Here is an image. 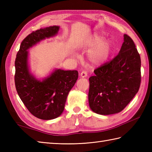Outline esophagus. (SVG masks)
Wrapping results in <instances>:
<instances>
[{"label": "esophagus", "instance_id": "esophagus-1", "mask_svg": "<svg viewBox=\"0 0 152 152\" xmlns=\"http://www.w3.org/2000/svg\"><path fill=\"white\" fill-rule=\"evenodd\" d=\"M80 76L82 77V78H85V77L88 76V72L85 70H83L82 72L80 74Z\"/></svg>", "mask_w": 152, "mask_h": 152}]
</instances>
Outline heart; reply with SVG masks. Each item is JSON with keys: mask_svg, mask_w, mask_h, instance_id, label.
Segmentation results:
<instances>
[{"mask_svg": "<svg viewBox=\"0 0 152 152\" xmlns=\"http://www.w3.org/2000/svg\"><path fill=\"white\" fill-rule=\"evenodd\" d=\"M102 37L94 35L89 38L85 46L93 48L89 53V59L93 64H101L108 59L111 52V44L108 41H102Z\"/></svg>", "mask_w": 152, "mask_h": 152, "instance_id": "heart-1", "label": "heart"}]
</instances>
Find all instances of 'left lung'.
Listing matches in <instances>:
<instances>
[{
	"mask_svg": "<svg viewBox=\"0 0 152 152\" xmlns=\"http://www.w3.org/2000/svg\"><path fill=\"white\" fill-rule=\"evenodd\" d=\"M141 60L132 38L124 34L117 56L101 64L89 78V104L98 114L120 112L133 99L141 82Z\"/></svg>",
	"mask_w": 152,
	"mask_h": 152,
	"instance_id": "8db88e82",
	"label": "left lung"
}]
</instances>
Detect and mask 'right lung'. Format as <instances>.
<instances>
[{"mask_svg":"<svg viewBox=\"0 0 152 152\" xmlns=\"http://www.w3.org/2000/svg\"><path fill=\"white\" fill-rule=\"evenodd\" d=\"M59 29V27L53 26L32 32L21 42L15 61V85L19 98L31 114L44 120L62 114L78 72L57 69L42 82L38 81L28 71L27 50L45 38L56 35Z\"/></svg>","mask_w":152,"mask_h":152,"instance_id":"right-lung-1","label":"right lung"}]
</instances>
